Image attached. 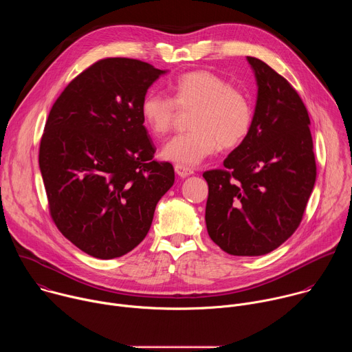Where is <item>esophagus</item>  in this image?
Masks as SVG:
<instances>
[{
  "instance_id": "esophagus-1",
  "label": "esophagus",
  "mask_w": 352,
  "mask_h": 352,
  "mask_svg": "<svg viewBox=\"0 0 352 352\" xmlns=\"http://www.w3.org/2000/svg\"><path fill=\"white\" fill-rule=\"evenodd\" d=\"M174 170H175L177 175L181 177V178H186V177H189V175L193 174V170H190L189 167H185V166H179V164H177V166L174 167Z\"/></svg>"
}]
</instances>
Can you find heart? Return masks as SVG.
I'll list each match as a JSON object with an SVG mask.
<instances>
[{
    "label": "heart",
    "mask_w": 352,
    "mask_h": 352,
    "mask_svg": "<svg viewBox=\"0 0 352 352\" xmlns=\"http://www.w3.org/2000/svg\"><path fill=\"white\" fill-rule=\"evenodd\" d=\"M170 91L171 98L146 93L139 107L142 122L153 136L170 132L178 110L195 111L190 118L193 131L164 144V160L196 167L214 155L220 144L232 148L248 138L254 122L252 104L224 78L209 71L188 72L170 85Z\"/></svg>",
    "instance_id": "obj_1"
}]
</instances>
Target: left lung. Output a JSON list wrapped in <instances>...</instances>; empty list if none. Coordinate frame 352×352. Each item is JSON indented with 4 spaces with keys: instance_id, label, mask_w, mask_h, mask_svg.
<instances>
[{
    "instance_id": "8db88e82",
    "label": "left lung",
    "mask_w": 352,
    "mask_h": 352,
    "mask_svg": "<svg viewBox=\"0 0 352 352\" xmlns=\"http://www.w3.org/2000/svg\"><path fill=\"white\" fill-rule=\"evenodd\" d=\"M258 94L248 138L204 174L209 236L234 256H259L302 220L316 181L308 111L295 89L263 61L246 57Z\"/></svg>"
}]
</instances>
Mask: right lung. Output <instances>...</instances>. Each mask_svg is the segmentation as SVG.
Instances as JSON below:
<instances>
[{
  "instance_id": "right-lung-1",
  "label": "right lung",
  "mask_w": 352,
  "mask_h": 352,
  "mask_svg": "<svg viewBox=\"0 0 352 352\" xmlns=\"http://www.w3.org/2000/svg\"><path fill=\"white\" fill-rule=\"evenodd\" d=\"M164 74L139 60L106 58L76 76L50 111L38 153L50 213L93 258L114 259L136 248L174 185L173 166L153 160L139 111Z\"/></svg>"
}]
</instances>
